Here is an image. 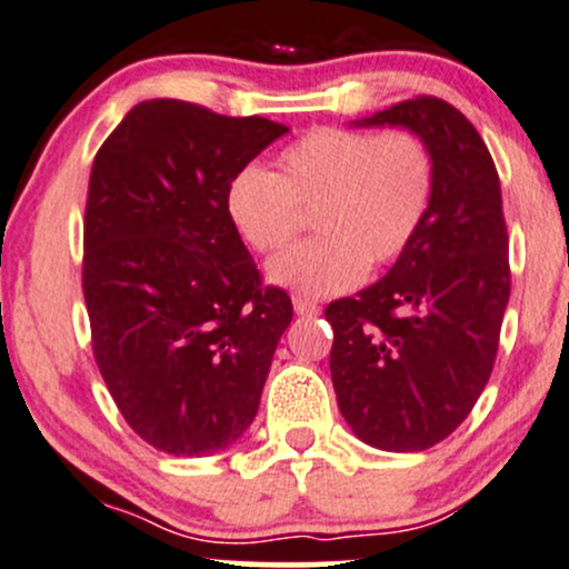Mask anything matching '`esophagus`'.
<instances>
[{
  "instance_id": "esophagus-1",
  "label": "esophagus",
  "mask_w": 569,
  "mask_h": 569,
  "mask_svg": "<svg viewBox=\"0 0 569 569\" xmlns=\"http://www.w3.org/2000/svg\"><path fill=\"white\" fill-rule=\"evenodd\" d=\"M293 309H297V315H309V318H312V315H320V305L318 301H312V299H307V297H293Z\"/></svg>"
}]
</instances>
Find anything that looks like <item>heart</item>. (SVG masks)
Returning a JSON list of instances; mask_svg holds the SVG:
<instances>
[{"label": "heart", "mask_w": 569, "mask_h": 569, "mask_svg": "<svg viewBox=\"0 0 569 569\" xmlns=\"http://www.w3.org/2000/svg\"><path fill=\"white\" fill-rule=\"evenodd\" d=\"M436 160L412 131L322 126L283 149L278 170L247 164L231 178L226 210L257 254L297 239L309 214L315 239L270 264V278L309 297H333L405 254L428 218Z\"/></svg>", "instance_id": "heart-1"}]
</instances>
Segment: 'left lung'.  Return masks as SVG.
I'll use <instances>...</instances> for the list:
<instances>
[{"label": "left lung", "mask_w": 569, "mask_h": 569, "mask_svg": "<svg viewBox=\"0 0 569 569\" xmlns=\"http://www.w3.org/2000/svg\"><path fill=\"white\" fill-rule=\"evenodd\" d=\"M365 126H407L436 160L428 218L386 278L326 307L330 378L351 430L422 451L462 426L491 378L512 289L501 183L457 107L415 97Z\"/></svg>", "instance_id": "left-lung-1"}]
</instances>
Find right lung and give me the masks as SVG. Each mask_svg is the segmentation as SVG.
I'll use <instances>...</instances> for the list:
<instances>
[{
    "label": "right lung",
    "instance_id": "add662e5",
    "mask_svg": "<svg viewBox=\"0 0 569 569\" xmlns=\"http://www.w3.org/2000/svg\"><path fill=\"white\" fill-rule=\"evenodd\" d=\"M286 131L149 99L93 157L81 272L91 351L128 426L164 455H212L251 426L293 318L226 210L231 178Z\"/></svg>",
    "mask_w": 569,
    "mask_h": 569
}]
</instances>
